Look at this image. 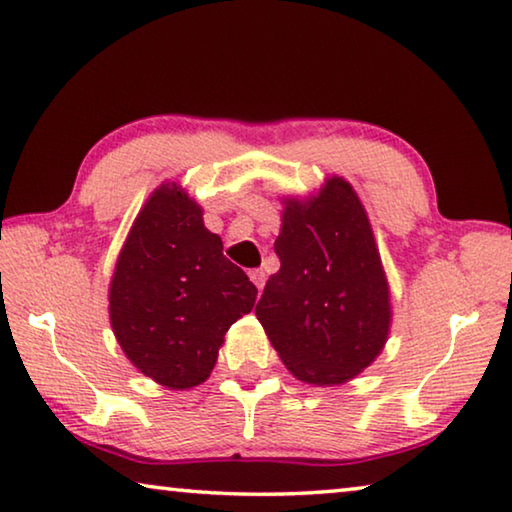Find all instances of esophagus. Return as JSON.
I'll return each instance as SVG.
<instances>
[{
	"instance_id": "34e87169",
	"label": "esophagus",
	"mask_w": 512,
	"mask_h": 512,
	"mask_svg": "<svg viewBox=\"0 0 512 512\" xmlns=\"http://www.w3.org/2000/svg\"><path fill=\"white\" fill-rule=\"evenodd\" d=\"M249 279L254 281V286L258 290H263V286H265V272L263 270H249Z\"/></svg>"
}]
</instances>
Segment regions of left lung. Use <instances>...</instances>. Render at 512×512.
I'll return each instance as SVG.
<instances>
[{"instance_id":"8db88e82","label":"left lung","mask_w":512,"mask_h":512,"mask_svg":"<svg viewBox=\"0 0 512 512\" xmlns=\"http://www.w3.org/2000/svg\"><path fill=\"white\" fill-rule=\"evenodd\" d=\"M270 276L256 317L299 381L340 385L381 354L390 290L363 204L342 177L315 197L283 201Z\"/></svg>"}]
</instances>
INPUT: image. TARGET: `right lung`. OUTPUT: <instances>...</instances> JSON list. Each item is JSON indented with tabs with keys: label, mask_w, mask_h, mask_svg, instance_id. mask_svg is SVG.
<instances>
[{
	"label": "right lung",
	"mask_w": 512,
	"mask_h": 512,
	"mask_svg": "<svg viewBox=\"0 0 512 512\" xmlns=\"http://www.w3.org/2000/svg\"><path fill=\"white\" fill-rule=\"evenodd\" d=\"M201 215L177 183L156 188L131 226L108 290L122 351L170 390L211 376L224 333L254 308L258 292Z\"/></svg>",
	"instance_id": "1"
}]
</instances>
